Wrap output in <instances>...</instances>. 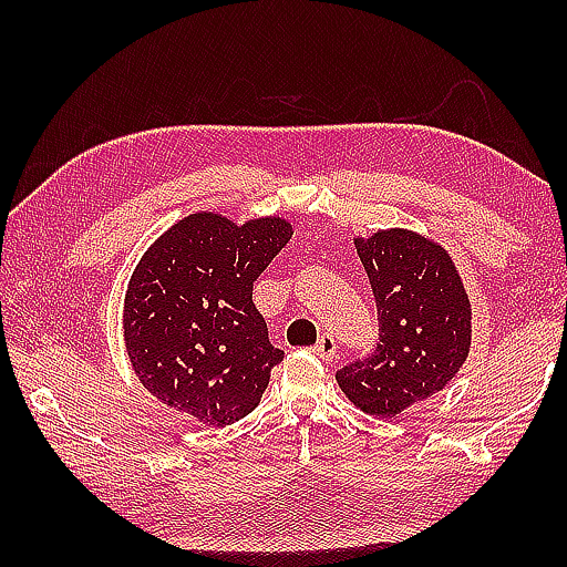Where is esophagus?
<instances>
[{"label":"esophagus","instance_id":"34e87169","mask_svg":"<svg viewBox=\"0 0 567 567\" xmlns=\"http://www.w3.org/2000/svg\"><path fill=\"white\" fill-rule=\"evenodd\" d=\"M311 351H315V353H317L319 358H323V360H331V358L336 355V339H333L331 333H321L317 346L311 348Z\"/></svg>","mask_w":567,"mask_h":567}]
</instances>
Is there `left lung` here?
Here are the masks:
<instances>
[{
  "mask_svg": "<svg viewBox=\"0 0 567 567\" xmlns=\"http://www.w3.org/2000/svg\"><path fill=\"white\" fill-rule=\"evenodd\" d=\"M378 307L375 351L336 372L365 414L392 419L441 392L470 351V299L449 252L390 228L355 240Z\"/></svg>",
  "mask_w": 567,
  "mask_h": 567,
  "instance_id": "left-lung-1",
  "label": "left lung"
}]
</instances>
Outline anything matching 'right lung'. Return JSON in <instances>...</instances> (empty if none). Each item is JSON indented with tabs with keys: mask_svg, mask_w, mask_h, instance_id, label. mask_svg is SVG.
<instances>
[{
	"mask_svg": "<svg viewBox=\"0 0 567 567\" xmlns=\"http://www.w3.org/2000/svg\"><path fill=\"white\" fill-rule=\"evenodd\" d=\"M290 238L277 216L236 226L204 212L155 240L124 302L126 351L143 388L209 426L258 406L285 353L268 339L252 282Z\"/></svg>",
	"mask_w": 567,
	"mask_h": 567,
	"instance_id": "right-lung-1",
	"label": "right lung"
}]
</instances>
